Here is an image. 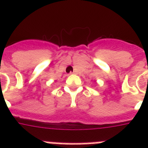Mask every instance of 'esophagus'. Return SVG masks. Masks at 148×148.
<instances>
[{
	"mask_svg": "<svg viewBox=\"0 0 148 148\" xmlns=\"http://www.w3.org/2000/svg\"><path fill=\"white\" fill-rule=\"evenodd\" d=\"M70 74H75V71H74V72H71V73H70Z\"/></svg>",
	"mask_w": 148,
	"mask_h": 148,
	"instance_id": "1",
	"label": "esophagus"
}]
</instances>
